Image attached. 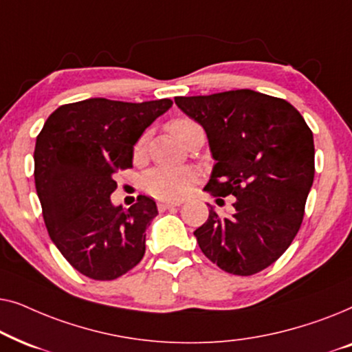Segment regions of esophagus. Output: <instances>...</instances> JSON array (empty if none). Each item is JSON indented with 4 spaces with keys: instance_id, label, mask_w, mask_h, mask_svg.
I'll use <instances>...</instances> for the list:
<instances>
[{
    "instance_id": "1",
    "label": "esophagus",
    "mask_w": 352,
    "mask_h": 352,
    "mask_svg": "<svg viewBox=\"0 0 352 352\" xmlns=\"http://www.w3.org/2000/svg\"><path fill=\"white\" fill-rule=\"evenodd\" d=\"M176 206H181V201H158V210L160 211H166V210H173Z\"/></svg>"
}]
</instances>
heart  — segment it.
<instances>
[{
  "instance_id": "heart-1",
  "label": "heart",
  "mask_w": 352,
  "mask_h": 352,
  "mask_svg": "<svg viewBox=\"0 0 352 352\" xmlns=\"http://www.w3.org/2000/svg\"><path fill=\"white\" fill-rule=\"evenodd\" d=\"M192 124L190 120H175L170 123L173 136H177L182 129ZM146 147V138L139 139L134 153L141 155ZM199 179V171L189 166H155L148 170L142 177V184L152 195L165 200H177L184 197L192 184Z\"/></svg>"
}]
</instances>
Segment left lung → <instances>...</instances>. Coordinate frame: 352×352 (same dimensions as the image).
I'll list each match as a JSON object with an SVG mask.
<instances>
[{"mask_svg": "<svg viewBox=\"0 0 352 352\" xmlns=\"http://www.w3.org/2000/svg\"><path fill=\"white\" fill-rule=\"evenodd\" d=\"M187 117L205 129L214 166L206 192L234 195V214L208 219L197 243L216 266L252 276L282 256L300 230L314 181V138L287 100L235 89L175 98Z\"/></svg>", "mask_w": 352, "mask_h": 352, "instance_id": "8db88e82", "label": "left lung"}]
</instances>
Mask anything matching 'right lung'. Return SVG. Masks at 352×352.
<instances>
[{"label": "right lung", "instance_id": "right-lung-1", "mask_svg": "<svg viewBox=\"0 0 352 352\" xmlns=\"http://www.w3.org/2000/svg\"><path fill=\"white\" fill-rule=\"evenodd\" d=\"M173 100L134 104L91 98L46 120L35 146V186L50 237L67 261L94 280H113L141 261L158 214L146 195L124 210L110 200L115 173L133 166L142 133Z\"/></svg>", "mask_w": 352, "mask_h": 352}]
</instances>
